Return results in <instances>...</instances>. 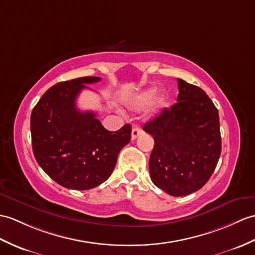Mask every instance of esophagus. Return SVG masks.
Returning a JSON list of instances; mask_svg holds the SVG:
<instances>
[{"instance_id":"esophagus-1","label":"esophagus","mask_w":255,"mask_h":255,"mask_svg":"<svg viewBox=\"0 0 255 255\" xmlns=\"http://www.w3.org/2000/svg\"><path fill=\"white\" fill-rule=\"evenodd\" d=\"M141 132H142V130L139 127H133L132 128V131H131V139L132 140L137 139L139 135L141 134Z\"/></svg>"}]
</instances>
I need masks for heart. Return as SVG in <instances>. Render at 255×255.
Masks as SVG:
<instances>
[{
    "mask_svg": "<svg viewBox=\"0 0 255 255\" xmlns=\"http://www.w3.org/2000/svg\"><path fill=\"white\" fill-rule=\"evenodd\" d=\"M157 89L156 88H150L147 90L142 91L141 93L137 94L129 103V108L132 110H141L145 108L147 104L151 103V101L154 99L156 94ZM165 103V99H159L157 101V108H162Z\"/></svg>",
    "mask_w": 255,
    "mask_h": 255,
    "instance_id": "obj_1",
    "label": "heart"
}]
</instances>
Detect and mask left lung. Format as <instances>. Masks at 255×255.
Instances as JSON below:
<instances>
[{"label":"left lung","mask_w":255,"mask_h":255,"mask_svg":"<svg viewBox=\"0 0 255 255\" xmlns=\"http://www.w3.org/2000/svg\"><path fill=\"white\" fill-rule=\"evenodd\" d=\"M177 103L143 130L154 139L149 168L156 187L174 197L198 191L211 178L222 152L220 116L202 89L178 79Z\"/></svg>","instance_id":"obj_1"}]
</instances>
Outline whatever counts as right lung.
<instances>
[{"label": "right lung", "mask_w": 255, "mask_h": 255, "mask_svg": "<svg viewBox=\"0 0 255 255\" xmlns=\"http://www.w3.org/2000/svg\"><path fill=\"white\" fill-rule=\"evenodd\" d=\"M100 77H81L51 87L30 118L32 150L40 167L65 188L89 190L109 179L121 150L131 139V126L106 130L94 112L76 106L87 84Z\"/></svg>", "instance_id": "obj_1"}]
</instances>
